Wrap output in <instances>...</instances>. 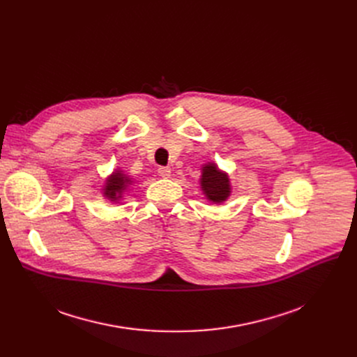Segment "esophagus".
<instances>
[{
	"label": "esophagus",
	"instance_id": "obj_1",
	"mask_svg": "<svg viewBox=\"0 0 357 357\" xmlns=\"http://www.w3.org/2000/svg\"><path fill=\"white\" fill-rule=\"evenodd\" d=\"M158 174H159V176H162V178H169V176H171V169L162 166V167L158 169Z\"/></svg>",
	"mask_w": 357,
	"mask_h": 357
}]
</instances>
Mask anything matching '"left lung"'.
<instances>
[{
	"label": "left lung",
	"mask_w": 357,
	"mask_h": 357,
	"mask_svg": "<svg viewBox=\"0 0 357 357\" xmlns=\"http://www.w3.org/2000/svg\"><path fill=\"white\" fill-rule=\"evenodd\" d=\"M201 186L205 195L213 202H222L230 194L229 176L220 172L213 163L204 166Z\"/></svg>",
	"instance_id": "left-lung-1"
}]
</instances>
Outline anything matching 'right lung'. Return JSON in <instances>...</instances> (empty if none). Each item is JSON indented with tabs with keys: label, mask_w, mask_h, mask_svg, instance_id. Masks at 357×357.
Here are the masks:
<instances>
[{
	"label": "right lung",
	"mask_w": 357,
	"mask_h": 357,
	"mask_svg": "<svg viewBox=\"0 0 357 357\" xmlns=\"http://www.w3.org/2000/svg\"><path fill=\"white\" fill-rule=\"evenodd\" d=\"M127 183H130V179H127L124 175L120 172L112 174L105 185V195L111 199H119L120 194L126 190Z\"/></svg>",
	"instance_id": "1"
}]
</instances>
